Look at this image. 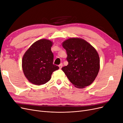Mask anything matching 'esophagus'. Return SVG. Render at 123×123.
Here are the masks:
<instances>
[{
    "label": "esophagus",
    "instance_id": "1",
    "mask_svg": "<svg viewBox=\"0 0 123 123\" xmlns=\"http://www.w3.org/2000/svg\"><path fill=\"white\" fill-rule=\"evenodd\" d=\"M62 66H63V65H62V63H61V64H60V65H59L58 66H59V68H60V69H61L62 68Z\"/></svg>",
    "mask_w": 123,
    "mask_h": 123
}]
</instances>
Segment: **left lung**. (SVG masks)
I'll return each mask as SVG.
<instances>
[{"label": "left lung", "mask_w": 123, "mask_h": 123, "mask_svg": "<svg viewBox=\"0 0 123 123\" xmlns=\"http://www.w3.org/2000/svg\"><path fill=\"white\" fill-rule=\"evenodd\" d=\"M66 50L68 65L62 69L74 86L84 88L97 76L100 68L99 55L95 48L85 40L70 38L62 43Z\"/></svg>", "instance_id": "obj_1"}]
</instances>
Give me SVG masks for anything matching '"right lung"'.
Wrapping results in <instances>:
<instances>
[{"label": "right lung", "mask_w": 123, "mask_h": 123, "mask_svg": "<svg viewBox=\"0 0 123 123\" xmlns=\"http://www.w3.org/2000/svg\"><path fill=\"white\" fill-rule=\"evenodd\" d=\"M52 41L42 39L33 43L24 54L22 68L24 75L33 84L41 85L49 81L52 73L59 69L53 64Z\"/></svg>", "instance_id": "1"}]
</instances>
